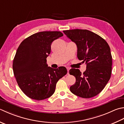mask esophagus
I'll return each mask as SVG.
<instances>
[{"instance_id": "obj_1", "label": "esophagus", "mask_w": 124, "mask_h": 124, "mask_svg": "<svg viewBox=\"0 0 124 124\" xmlns=\"http://www.w3.org/2000/svg\"><path fill=\"white\" fill-rule=\"evenodd\" d=\"M67 71H68V74H69V71L70 69L69 68H67Z\"/></svg>"}]
</instances>
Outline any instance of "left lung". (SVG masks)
Masks as SVG:
<instances>
[{"label":"left lung","mask_w":124,"mask_h":124,"mask_svg":"<svg viewBox=\"0 0 124 124\" xmlns=\"http://www.w3.org/2000/svg\"><path fill=\"white\" fill-rule=\"evenodd\" d=\"M63 33L77 47V57L85 62L86 69L83 74L72 68L69 74L76 78L70 91L84 98L93 97L105 88L111 77L112 59L110 48L100 36L86 30L63 31Z\"/></svg>","instance_id":"obj_1"}]
</instances>
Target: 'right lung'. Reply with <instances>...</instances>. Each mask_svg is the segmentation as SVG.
Here are the masks:
<instances>
[{
  "label": "right lung",
  "mask_w": 124,
  "mask_h": 124,
  "mask_svg": "<svg viewBox=\"0 0 124 124\" xmlns=\"http://www.w3.org/2000/svg\"><path fill=\"white\" fill-rule=\"evenodd\" d=\"M63 35L59 31L36 33L25 39L17 49L13 70L17 83L26 95L37 101L54 93L57 81L67 73L64 67L52 68L47 64L53 41Z\"/></svg>",
  "instance_id": "add662e5"
}]
</instances>
